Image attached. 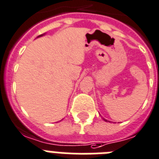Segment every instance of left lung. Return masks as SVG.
Returning a JSON list of instances; mask_svg holds the SVG:
<instances>
[{
	"instance_id": "obj_1",
	"label": "left lung",
	"mask_w": 159,
	"mask_h": 159,
	"mask_svg": "<svg viewBox=\"0 0 159 159\" xmlns=\"http://www.w3.org/2000/svg\"><path fill=\"white\" fill-rule=\"evenodd\" d=\"M104 120H105V121H107V120H105V119H104Z\"/></svg>"
}]
</instances>
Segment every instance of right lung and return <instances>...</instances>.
Masks as SVG:
<instances>
[{
    "instance_id": "obj_1",
    "label": "right lung",
    "mask_w": 159,
    "mask_h": 159,
    "mask_svg": "<svg viewBox=\"0 0 159 159\" xmlns=\"http://www.w3.org/2000/svg\"><path fill=\"white\" fill-rule=\"evenodd\" d=\"M40 36H43V35H40ZM40 36H39V37H40Z\"/></svg>"
}]
</instances>
